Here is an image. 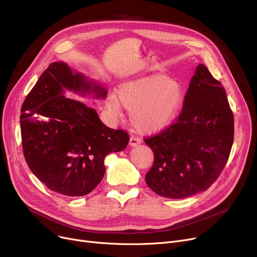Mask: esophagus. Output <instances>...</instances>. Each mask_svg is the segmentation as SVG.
I'll use <instances>...</instances> for the list:
<instances>
[{
  "instance_id": "1",
  "label": "esophagus",
  "mask_w": 257,
  "mask_h": 257,
  "mask_svg": "<svg viewBox=\"0 0 257 257\" xmlns=\"http://www.w3.org/2000/svg\"><path fill=\"white\" fill-rule=\"evenodd\" d=\"M141 143H142V140L139 139V138H137V137H131V138H130V141H129V145H130L131 147L137 146V145H139V144H141Z\"/></svg>"
}]
</instances>
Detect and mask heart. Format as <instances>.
Instances as JSON below:
<instances>
[{
	"mask_svg": "<svg viewBox=\"0 0 257 257\" xmlns=\"http://www.w3.org/2000/svg\"><path fill=\"white\" fill-rule=\"evenodd\" d=\"M183 101V89L167 75L153 74L121 83L117 98L111 96L107 107L113 115L121 114V106L130 112L133 128L143 134L158 132L170 125Z\"/></svg>",
	"mask_w": 257,
	"mask_h": 257,
	"instance_id": "obj_1",
	"label": "heart"
}]
</instances>
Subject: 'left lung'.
<instances>
[{
  "instance_id": "left-lung-1",
  "label": "left lung",
  "mask_w": 257,
  "mask_h": 257,
  "mask_svg": "<svg viewBox=\"0 0 257 257\" xmlns=\"http://www.w3.org/2000/svg\"><path fill=\"white\" fill-rule=\"evenodd\" d=\"M234 118L226 91L199 64L176 120L145 138L154 154L146 182L157 195L182 199L204 192L218 179L230 155Z\"/></svg>"
}]
</instances>
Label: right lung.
Masks as SVG:
<instances>
[{
	"mask_svg": "<svg viewBox=\"0 0 257 257\" xmlns=\"http://www.w3.org/2000/svg\"><path fill=\"white\" fill-rule=\"evenodd\" d=\"M63 88L106 96L105 88L92 87L65 63H51L22 105L23 152L29 169L51 191L85 196L101 182L106 155L124 150L129 134L105 126L96 110L63 96Z\"/></svg>",
	"mask_w": 257,
	"mask_h": 257,
	"instance_id": "right-lung-1",
	"label": "right lung"
}]
</instances>
